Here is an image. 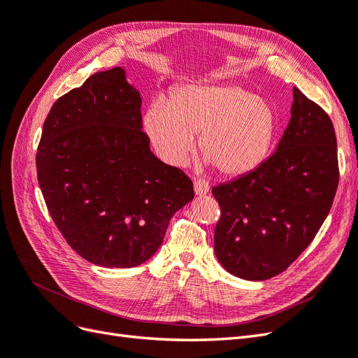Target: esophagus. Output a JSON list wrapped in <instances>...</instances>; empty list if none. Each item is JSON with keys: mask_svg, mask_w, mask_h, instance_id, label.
I'll list each match as a JSON object with an SVG mask.
<instances>
[{"mask_svg": "<svg viewBox=\"0 0 358 358\" xmlns=\"http://www.w3.org/2000/svg\"><path fill=\"white\" fill-rule=\"evenodd\" d=\"M194 191H196L197 196H204V194L209 192V182L206 179L197 178L194 180Z\"/></svg>", "mask_w": 358, "mask_h": 358, "instance_id": "obj_1", "label": "esophagus"}]
</instances>
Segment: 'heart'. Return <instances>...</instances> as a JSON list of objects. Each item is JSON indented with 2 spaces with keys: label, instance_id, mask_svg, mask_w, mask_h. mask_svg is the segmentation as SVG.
I'll list each match as a JSON object with an SVG mask.
<instances>
[{
  "label": "heart",
  "instance_id": "obj_1",
  "mask_svg": "<svg viewBox=\"0 0 358 358\" xmlns=\"http://www.w3.org/2000/svg\"><path fill=\"white\" fill-rule=\"evenodd\" d=\"M145 129L159 157L182 166L200 136L201 154L225 176H241L266 159L276 115L266 100L236 83L185 85L169 101H154Z\"/></svg>",
  "mask_w": 358,
  "mask_h": 358
}]
</instances>
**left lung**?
<instances>
[{
    "label": "left lung",
    "mask_w": 358,
    "mask_h": 358,
    "mask_svg": "<svg viewBox=\"0 0 358 358\" xmlns=\"http://www.w3.org/2000/svg\"><path fill=\"white\" fill-rule=\"evenodd\" d=\"M292 99L276 152L248 175L212 188L221 208L215 254L237 278L266 280L287 270L321 229L338 189L331 119L297 88Z\"/></svg>",
    "instance_id": "left-lung-1"
}]
</instances>
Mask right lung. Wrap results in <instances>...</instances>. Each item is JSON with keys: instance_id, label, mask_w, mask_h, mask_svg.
<instances>
[{"instance_id": "right-lung-1", "label": "right lung", "mask_w": 358, "mask_h": 358, "mask_svg": "<svg viewBox=\"0 0 358 358\" xmlns=\"http://www.w3.org/2000/svg\"><path fill=\"white\" fill-rule=\"evenodd\" d=\"M140 109L138 91L115 67L59 96L43 124L36 166L48 210L96 266L145 263L171 216L194 199L185 173L150 152Z\"/></svg>"}]
</instances>
